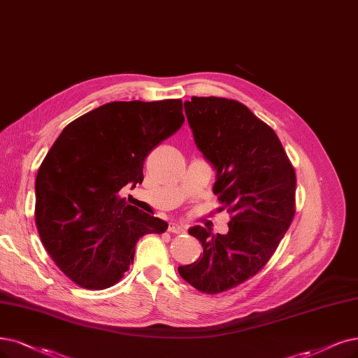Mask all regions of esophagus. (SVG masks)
<instances>
[{"instance_id": "34e87169", "label": "esophagus", "mask_w": 358, "mask_h": 358, "mask_svg": "<svg viewBox=\"0 0 358 358\" xmlns=\"http://www.w3.org/2000/svg\"><path fill=\"white\" fill-rule=\"evenodd\" d=\"M169 233H174V234H182V233H186V229H184L182 226H180V224H176V222H172V224H169Z\"/></svg>"}]
</instances>
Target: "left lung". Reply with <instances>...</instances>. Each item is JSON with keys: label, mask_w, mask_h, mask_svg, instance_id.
Segmentation results:
<instances>
[{"label": "left lung", "mask_w": 358, "mask_h": 358, "mask_svg": "<svg viewBox=\"0 0 358 358\" xmlns=\"http://www.w3.org/2000/svg\"><path fill=\"white\" fill-rule=\"evenodd\" d=\"M193 138L217 171L214 194L231 214L227 234L194 226L199 259L178 267L203 294L226 292L254 277L271 258L295 215V169L273 128L245 104L222 97L184 103Z\"/></svg>", "instance_id": "left-lung-1"}]
</instances>
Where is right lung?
<instances>
[{"label":"right lung","instance_id":"add662e5","mask_svg":"<svg viewBox=\"0 0 358 358\" xmlns=\"http://www.w3.org/2000/svg\"><path fill=\"white\" fill-rule=\"evenodd\" d=\"M184 122L182 101H112L79 116L51 145L35 181V222L47 252L72 282L110 287L144 234L168 222L128 205L144 159Z\"/></svg>","mask_w":358,"mask_h":358}]
</instances>
